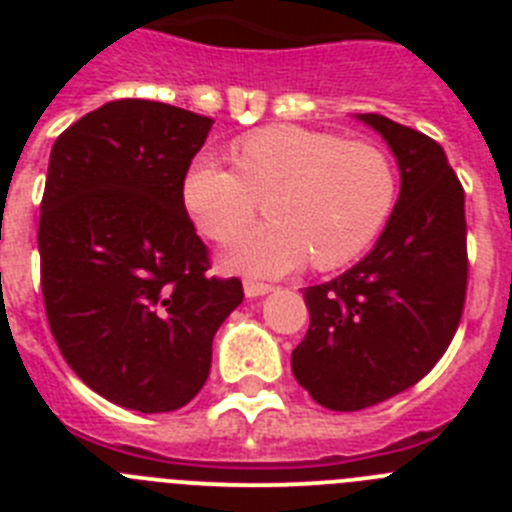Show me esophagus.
Returning a JSON list of instances; mask_svg holds the SVG:
<instances>
[{
	"mask_svg": "<svg viewBox=\"0 0 512 512\" xmlns=\"http://www.w3.org/2000/svg\"><path fill=\"white\" fill-rule=\"evenodd\" d=\"M271 284H264V282H253V279H246V282H243V292H246V297H264V295H269L271 292Z\"/></svg>",
	"mask_w": 512,
	"mask_h": 512,
	"instance_id": "esophagus-1",
	"label": "esophagus"
}]
</instances>
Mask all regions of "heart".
<instances>
[{"label": "heart", "mask_w": 512, "mask_h": 512, "mask_svg": "<svg viewBox=\"0 0 512 512\" xmlns=\"http://www.w3.org/2000/svg\"><path fill=\"white\" fill-rule=\"evenodd\" d=\"M235 164L197 156L184 176V207L217 243L233 241L266 196L271 223L251 230L228 253V264L256 277H279L310 259L336 269L377 238L395 205V166L364 140L300 125H271L235 146Z\"/></svg>", "instance_id": "b5f03b06"}]
</instances>
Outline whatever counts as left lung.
<instances>
[{
	"instance_id": "obj_1",
	"label": "left lung",
	"mask_w": 512,
	"mask_h": 512,
	"mask_svg": "<svg viewBox=\"0 0 512 512\" xmlns=\"http://www.w3.org/2000/svg\"><path fill=\"white\" fill-rule=\"evenodd\" d=\"M397 158L400 197L377 246L341 277L305 289L310 328L292 372L318 405L372 408L431 372L467 297L464 189L436 140L384 115H356Z\"/></svg>"
}]
</instances>
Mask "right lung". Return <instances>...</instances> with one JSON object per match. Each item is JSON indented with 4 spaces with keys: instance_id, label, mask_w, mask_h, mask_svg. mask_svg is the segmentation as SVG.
<instances>
[{
    "instance_id": "right-lung-1",
    "label": "right lung",
    "mask_w": 512,
    "mask_h": 512,
    "mask_svg": "<svg viewBox=\"0 0 512 512\" xmlns=\"http://www.w3.org/2000/svg\"><path fill=\"white\" fill-rule=\"evenodd\" d=\"M210 128L182 107L117 99L53 143L38 225L45 315L81 382L120 408H184L243 302L241 279L207 277L182 197Z\"/></svg>"
}]
</instances>
